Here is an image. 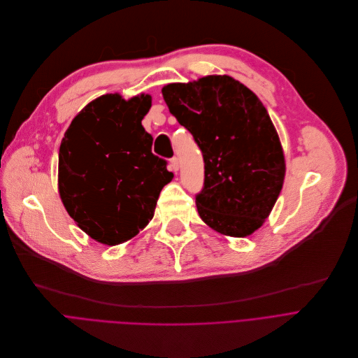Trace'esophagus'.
<instances>
[{"label":"esophagus","instance_id":"1","mask_svg":"<svg viewBox=\"0 0 358 358\" xmlns=\"http://www.w3.org/2000/svg\"><path fill=\"white\" fill-rule=\"evenodd\" d=\"M171 169H172L173 172H178V171H179V161H178V158H172V159H171Z\"/></svg>","mask_w":358,"mask_h":358}]
</instances>
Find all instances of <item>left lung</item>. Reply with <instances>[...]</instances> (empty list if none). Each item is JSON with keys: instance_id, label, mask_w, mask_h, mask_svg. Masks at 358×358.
Instances as JSON below:
<instances>
[{"instance_id": "1", "label": "left lung", "mask_w": 358, "mask_h": 358, "mask_svg": "<svg viewBox=\"0 0 358 358\" xmlns=\"http://www.w3.org/2000/svg\"><path fill=\"white\" fill-rule=\"evenodd\" d=\"M172 115L194 136L204 159L200 219L229 237H248L271 214L287 164L262 101L227 75L162 87Z\"/></svg>"}]
</instances>
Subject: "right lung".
<instances>
[{
	"label": "right lung",
	"instance_id": "obj_1",
	"mask_svg": "<svg viewBox=\"0 0 358 358\" xmlns=\"http://www.w3.org/2000/svg\"><path fill=\"white\" fill-rule=\"evenodd\" d=\"M152 97L100 96L71 120L59 148L57 189L69 216L104 245L122 244L152 220L162 187L173 179L152 154L142 120Z\"/></svg>",
	"mask_w": 358,
	"mask_h": 358
}]
</instances>
